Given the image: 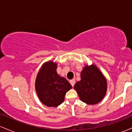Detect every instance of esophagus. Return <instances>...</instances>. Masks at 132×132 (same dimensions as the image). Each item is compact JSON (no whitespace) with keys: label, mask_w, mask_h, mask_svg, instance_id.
<instances>
[{"label":"esophagus","mask_w":132,"mask_h":132,"mask_svg":"<svg viewBox=\"0 0 132 132\" xmlns=\"http://www.w3.org/2000/svg\"><path fill=\"white\" fill-rule=\"evenodd\" d=\"M69 82H70V84H71V86H72V87H73V86H75V83H76V81H75V79H72V80H71L70 81H69Z\"/></svg>","instance_id":"obj_1"}]
</instances>
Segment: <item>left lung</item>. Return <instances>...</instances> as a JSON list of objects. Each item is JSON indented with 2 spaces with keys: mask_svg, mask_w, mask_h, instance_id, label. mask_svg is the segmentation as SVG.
<instances>
[{
  "mask_svg": "<svg viewBox=\"0 0 132 132\" xmlns=\"http://www.w3.org/2000/svg\"><path fill=\"white\" fill-rule=\"evenodd\" d=\"M74 89L83 102L94 105L105 97L107 81L96 65L86 64L81 72V80L76 83Z\"/></svg>",
  "mask_w": 132,
  "mask_h": 132,
  "instance_id": "left-lung-1",
  "label": "left lung"
}]
</instances>
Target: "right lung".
<instances>
[{"label":"right lung","instance_id":"1","mask_svg":"<svg viewBox=\"0 0 132 132\" xmlns=\"http://www.w3.org/2000/svg\"><path fill=\"white\" fill-rule=\"evenodd\" d=\"M57 63L48 61L42 64L35 80V90L42 104L57 107L64 102L66 92L72 88L67 80L56 72Z\"/></svg>","mask_w":132,"mask_h":132}]
</instances>
